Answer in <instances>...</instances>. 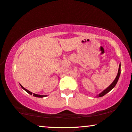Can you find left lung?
Here are the masks:
<instances>
[{"label":"left lung","mask_w":132,"mask_h":132,"mask_svg":"<svg viewBox=\"0 0 132 132\" xmlns=\"http://www.w3.org/2000/svg\"><path fill=\"white\" fill-rule=\"evenodd\" d=\"M120 64H119V70H118V75H117V76L116 77V78H115L114 80L113 81L111 85H110L108 87H107L105 90H104L102 92L100 93L99 95H98L97 96V97H102V96H103L104 95H105L106 93H108V92H109L112 89H113L115 86H116L117 82H118V81L119 80V76H120Z\"/></svg>","instance_id":"8db88e82"}]
</instances>
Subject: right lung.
Segmentation results:
<instances>
[{
  "label": "right lung",
  "mask_w": 132,
  "mask_h": 132,
  "mask_svg": "<svg viewBox=\"0 0 132 132\" xmlns=\"http://www.w3.org/2000/svg\"><path fill=\"white\" fill-rule=\"evenodd\" d=\"M20 86L22 87V88L23 89H24V90L26 92H28V93H29V94H30V95H32V93H33L32 92H30L29 90H27L26 89H25L24 87H23L21 85H20ZM33 96H35V97H46V95H37V94H35V93H33Z\"/></svg>",
  "instance_id": "add662e5"
}]
</instances>
